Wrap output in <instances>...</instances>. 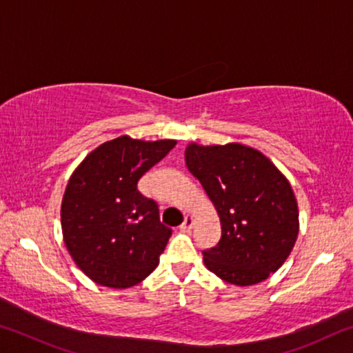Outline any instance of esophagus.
<instances>
[{
  "label": "esophagus",
  "mask_w": 353,
  "mask_h": 353,
  "mask_svg": "<svg viewBox=\"0 0 353 353\" xmlns=\"http://www.w3.org/2000/svg\"><path fill=\"white\" fill-rule=\"evenodd\" d=\"M191 227H193V216H191V214H185V219L181 225V229L183 232H188L191 230Z\"/></svg>",
  "instance_id": "obj_1"
}]
</instances>
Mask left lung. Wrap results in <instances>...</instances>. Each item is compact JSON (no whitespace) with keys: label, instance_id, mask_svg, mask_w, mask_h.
I'll use <instances>...</instances> for the list:
<instances>
[{"label":"left lung","instance_id":"left-lung-1","mask_svg":"<svg viewBox=\"0 0 353 353\" xmlns=\"http://www.w3.org/2000/svg\"><path fill=\"white\" fill-rule=\"evenodd\" d=\"M185 163L221 223V240L202 252L207 270L236 286L266 280L288 259L299 235V207L288 179L259 149L241 143L191 141Z\"/></svg>","mask_w":353,"mask_h":353}]
</instances>
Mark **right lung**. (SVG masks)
Here are the masks:
<instances>
[{"instance_id":"obj_1","label":"right lung","mask_w":353,"mask_h":353,"mask_svg":"<svg viewBox=\"0 0 353 353\" xmlns=\"http://www.w3.org/2000/svg\"><path fill=\"white\" fill-rule=\"evenodd\" d=\"M176 143L121 135L93 149L70 176L61 207L63 243L94 283L126 290L159 266L171 229L137 183Z\"/></svg>"}]
</instances>
